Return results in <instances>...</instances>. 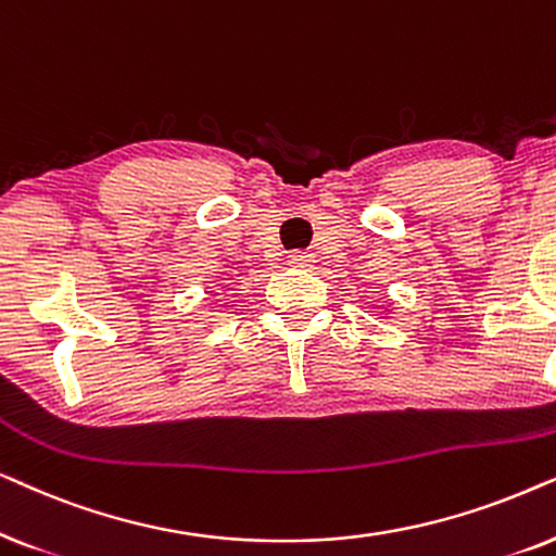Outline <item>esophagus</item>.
<instances>
[{"mask_svg": "<svg viewBox=\"0 0 556 556\" xmlns=\"http://www.w3.org/2000/svg\"><path fill=\"white\" fill-rule=\"evenodd\" d=\"M315 256L307 254V251H292L290 256H287V264L290 266H298V269H307V266H313Z\"/></svg>", "mask_w": 556, "mask_h": 556, "instance_id": "1", "label": "esophagus"}]
</instances>
